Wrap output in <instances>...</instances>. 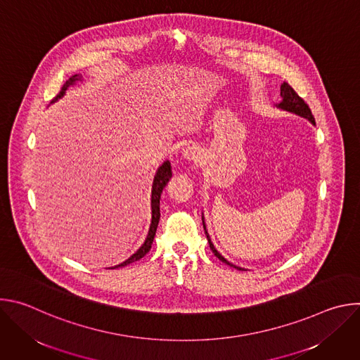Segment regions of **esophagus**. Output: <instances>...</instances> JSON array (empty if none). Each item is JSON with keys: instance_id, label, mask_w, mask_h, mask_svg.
Listing matches in <instances>:
<instances>
[{"instance_id": "esophagus-1", "label": "esophagus", "mask_w": 360, "mask_h": 360, "mask_svg": "<svg viewBox=\"0 0 360 360\" xmlns=\"http://www.w3.org/2000/svg\"><path fill=\"white\" fill-rule=\"evenodd\" d=\"M184 157L188 160V161H196L199 158V152L196 148L193 146H188L184 149Z\"/></svg>"}]
</instances>
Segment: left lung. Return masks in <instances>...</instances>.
<instances>
[{"instance_id":"1","label":"left lung","mask_w":360,"mask_h":360,"mask_svg":"<svg viewBox=\"0 0 360 360\" xmlns=\"http://www.w3.org/2000/svg\"><path fill=\"white\" fill-rule=\"evenodd\" d=\"M281 96H282V101H281V104L276 105L278 108H282V110H285V111H289V112H293V114H296V115H300V117H303V118H306V120H309V121L315 125V118H314V115H312V111H311L309 105L306 104V102L296 94V91H295L288 82H283V84L281 85ZM202 224H203L205 233H207V238H208V242H210V248H211V250L214 252V255L217 256V258H218L219 261H222L224 264H226V265H229V266H232V268H235V269H238V271H245L243 268L236 266V265L231 264L229 261H226V259L224 258V256L215 249V246H214V243L211 242V238H210V235H208V232H207V226H205L203 217H202Z\"/></svg>"}]
</instances>
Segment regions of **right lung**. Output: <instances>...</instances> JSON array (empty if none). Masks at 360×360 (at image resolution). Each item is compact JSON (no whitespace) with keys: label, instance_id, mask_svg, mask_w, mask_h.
<instances>
[{"label":"right lung","instance_id":"obj_1","mask_svg":"<svg viewBox=\"0 0 360 360\" xmlns=\"http://www.w3.org/2000/svg\"><path fill=\"white\" fill-rule=\"evenodd\" d=\"M81 77L79 75H72L61 88L60 94L51 101V102H56L58 98L64 96L65 91L68 89L70 85H74L77 81H79ZM172 176V169H171V164L169 161H165L157 171L155 174V178H153V184H152V198H150V208H152V221H150V226H149V231H148V235H146V239L145 242L142 243V246L131 256V258H128L125 262L111 268V269H115V268H121V266H127L135 261H139L141 258H143V256L149 252L150 246H152V242H153V238H155V232H157V228H158V222H160V217H161V212H160V199H161V193L165 188V185L168 184V181L171 179Z\"/></svg>","mask_w":360,"mask_h":360}]
</instances>
